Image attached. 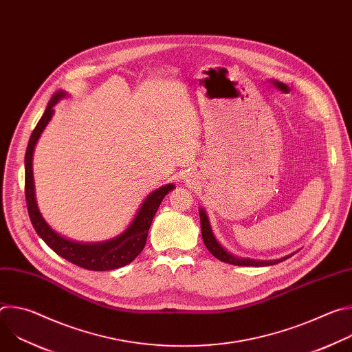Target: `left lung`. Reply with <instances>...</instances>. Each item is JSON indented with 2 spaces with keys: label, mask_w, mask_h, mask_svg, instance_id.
<instances>
[{
  "label": "left lung",
  "mask_w": 352,
  "mask_h": 352,
  "mask_svg": "<svg viewBox=\"0 0 352 352\" xmlns=\"http://www.w3.org/2000/svg\"><path fill=\"white\" fill-rule=\"evenodd\" d=\"M199 216H200V228H202L204 242H205L206 248L209 249V252L214 258L221 261V262H226V263H230V265H235V266H255V267H261V266L277 265V263H280V262H283V261H285V259H288L289 256L294 255V254H291V255H287L284 258L274 259V261H255V259L234 256L232 254L227 252V250L220 245V242L214 238L212 227H210V223H209V219L206 216V212L202 208L199 209Z\"/></svg>",
  "instance_id": "left-lung-1"
}]
</instances>
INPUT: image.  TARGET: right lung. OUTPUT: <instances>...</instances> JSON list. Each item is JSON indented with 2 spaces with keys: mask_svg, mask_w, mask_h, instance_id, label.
I'll return each mask as SVG.
<instances>
[{
  "mask_svg": "<svg viewBox=\"0 0 352 352\" xmlns=\"http://www.w3.org/2000/svg\"><path fill=\"white\" fill-rule=\"evenodd\" d=\"M67 96L65 91H57L52 100H50L44 114L41 116L40 121L37 122L36 128L33 129L26 155H25V195H26V205L30 221L38 234V236L52 248L57 255L67 259L68 262L94 272H106L114 270L122 266L129 265L144 248L147 239V231L150 224L153 221V217L162 204L164 196L175 188L173 184H167L155 189L152 193H148L147 197L143 200L142 206L139 208L135 219L129 224V227L120 234L118 236L104 241V242H94V243H83L67 239L65 236L56 232L50 227L43 216L38 212L36 196H34V184H33V150L34 146L47 126V124L52 120L54 114V106L60 102L61 98Z\"/></svg>",
  "mask_w": 352,
  "mask_h": 352,
  "instance_id": "right-lung-1",
  "label": "right lung"
}]
</instances>
